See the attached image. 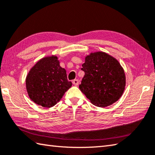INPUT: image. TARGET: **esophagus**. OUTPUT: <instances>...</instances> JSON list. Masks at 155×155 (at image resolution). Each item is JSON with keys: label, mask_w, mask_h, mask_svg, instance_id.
I'll use <instances>...</instances> for the list:
<instances>
[{"label": "esophagus", "mask_w": 155, "mask_h": 155, "mask_svg": "<svg viewBox=\"0 0 155 155\" xmlns=\"http://www.w3.org/2000/svg\"><path fill=\"white\" fill-rule=\"evenodd\" d=\"M72 83H73L75 86H77L78 85V84H79V81L78 79H74L72 81Z\"/></svg>", "instance_id": "esophagus-1"}]
</instances>
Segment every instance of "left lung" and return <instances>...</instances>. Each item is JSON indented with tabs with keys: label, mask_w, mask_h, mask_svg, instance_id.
Here are the masks:
<instances>
[{
	"label": "left lung",
	"mask_w": 155,
	"mask_h": 155,
	"mask_svg": "<svg viewBox=\"0 0 155 155\" xmlns=\"http://www.w3.org/2000/svg\"><path fill=\"white\" fill-rule=\"evenodd\" d=\"M84 76L79 89L91 104L105 107L117 101L125 89L126 76L119 62L103 51L91 53L82 64Z\"/></svg>",
	"instance_id": "1"
}]
</instances>
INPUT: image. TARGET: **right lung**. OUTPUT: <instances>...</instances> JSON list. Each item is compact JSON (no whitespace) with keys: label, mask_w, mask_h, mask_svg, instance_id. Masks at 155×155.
Returning a JSON list of instances; mask_svg holds the SVG:
<instances>
[{"label":"right lung","mask_w":155,"mask_h":155,"mask_svg":"<svg viewBox=\"0 0 155 155\" xmlns=\"http://www.w3.org/2000/svg\"><path fill=\"white\" fill-rule=\"evenodd\" d=\"M29 98L44 107H51L72 86L64 68L56 56L45 57L35 64L26 77Z\"/></svg>","instance_id":"right-lung-1"}]
</instances>
